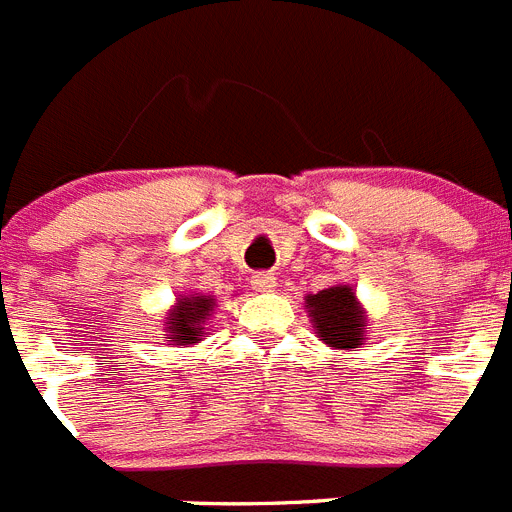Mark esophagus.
I'll use <instances>...</instances> for the list:
<instances>
[{"mask_svg":"<svg viewBox=\"0 0 512 512\" xmlns=\"http://www.w3.org/2000/svg\"><path fill=\"white\" fill-rule=\"evenodd\" d=\"M252 289L260 291V294L276 291V276L273 273H257V276H252Z\"/></svg>","mask_w":512,"mask_h":512,"instance_id":"obj_1","label":"esophagus"}]
</instances>
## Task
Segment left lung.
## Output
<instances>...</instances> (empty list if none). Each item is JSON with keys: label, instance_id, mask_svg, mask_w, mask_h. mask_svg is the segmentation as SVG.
<instances>
[{"label": "left lung", "instance_id": "1", "mask_svg": "<svg viewBox=\"0 0 512 512\" xmlns=\"http://www.w3.org/2000/svg\"><path fill=\"white\" fill-rule=\"evenodd\" d=\"M304 309L317 338L330 349L356 351L367 343V309L351 283H333L317 294H307Z\"/></svg>", "mask_w": 512, "mask_h": 512}]
</instances>
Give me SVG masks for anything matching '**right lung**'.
<instances>
[{"instance_id": "1", "label": "right lung", "mask_w": 512, "mask_h": 512, "mask_svg": "<svg viewBox=\"0 0 512 512\" xmlns=\"http://www.w3.org/2000/svg\"><path fill=\"white\" fill-rule=\"evenodd\" d=\"M216 309V299L205 294H179L176 302L163 317V336L169 338V346H195L203 341L205 336V322L210 320Z\"/></svg>"}]
</instances>
